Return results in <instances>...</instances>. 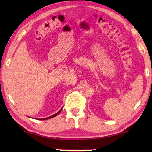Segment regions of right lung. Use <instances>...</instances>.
<instances>
[{
    "mask_svg": "<svg viewBox=\"0 0 152 152\" xmlns=\"http://www.w3.org/2000/svg\"><path fill=\"white\" fill-rule=\"evenodd\" d=\"M61 110H62V109H61L60 110H59V111L57 113H56L55 115H52V116H50V117H46V118H44V119H39V120H46V119H51V118H53V117H56V115H58L59 113H60L61 111Z\"/></svg>",
    "mask_w": 152,
    "mask_h": 152,
    "instance_id": "right-lung-1",
    "label": "right lung"
}]
</instances>
